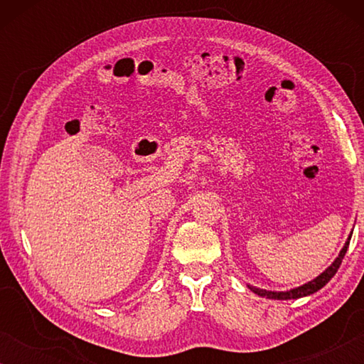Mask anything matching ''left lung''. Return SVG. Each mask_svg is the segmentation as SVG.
<instances>
[{
    "mask_svg": "<svg viewBox=\"0 0 364 364\" xmlns=\"http://www.w3.org/2000/svg\"><path fill=\"white\" fill-rule=\"evenodd\" d=\"M350 240H351V233H350V237H348V240L345 242V245H343L341 252L338 253V257L335 258V262H333L331 265L328 267L325 272H321L320 275H318L316 278H313L311 282L305 283V285L291 288V290H287V291L263 290V288H257V287H252V285H248V288H250V290L255 293V295L263 296V298H270V300H296V298H303V296L313 295V293H316L318 290H321V288L325 287L326 283L330 282L333 277H335V273L338 272V268H340V265H341L343 258H345V253L348 250V245H350Z\"/></svg>",
    "mask_w": 364,
    "mask_h": 364,
    "instance_id": "1",
    "label": "left lung"
}]
</instances>
